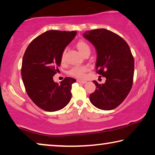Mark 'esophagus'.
Instances as JSON below:
<instances>
[{
    "instance_id": "1",
    "label": "esophagus",
    "mask_w": 155,
    "mask_h": 155,
    "mask_svg": "<svg viewBox=\"0 0 155 155\" xmlns=\"http://www.w3.org/2000/svg\"><path fill=\"white\" fill-rule=\"evenodd\" d=\"M78 82L81 83V84H86L87 83V81H84V80H78Z\"/></svg>"
}]
</instances>
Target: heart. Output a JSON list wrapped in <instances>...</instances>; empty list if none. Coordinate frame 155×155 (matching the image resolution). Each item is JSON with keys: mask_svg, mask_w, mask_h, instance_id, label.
Instances as JSON below:
<instances>
[{"mask_svg": "<svg viewBox=\"0 0 155 155\" xmlns=\"http://www.w3.org/2000/svg\"><path fill=\"white\" fill-rule=\"evenodd\" d=\"M76 46H77L78 51H79L80 52V53L82 54L83 55H84L85 53H88V52H90V51H91L90 46L84 41H78L77 43V44H76ZM64 59H65V51H64L62 54H61V61H64ZM88 71H89V67H88L87 66H75L68 71V74L71 76H73V77L75 78L82 79V78H84L85 77L86 73H87Z\"/></svg>", "mask_w": 155, "mask_h": 155, "instance_id": "obj_1", "label": "heart"}]
</instances>
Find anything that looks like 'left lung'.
Instances as JSON below:
<instances>
[{
  "instance_id": "obj_1",
  "label": "left lung",
  "mask_w": 155,
  "mask_h": 155,
  "mask_svg": "<svg viewBox=\"0 0 155 155\" xmlns=\"http://www.w3.org/2000/svg\"><path fill=\"white\" fill-rule=\"evenodd\" d=\"M96 48L97 73L106 78L90 94L91 104L102 110H111L122 102L132 89L134 60L130 48L123 38L107 29L86 31L83 34Z\"/></svg>"
}]
</instances>
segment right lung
I'll use <instances>...</instances> for the list:
<instances>
[{
    "mask_svg": "<svg viewBox=\"0 0 155 155\" xmlns=\"http://www.w3.org/2000/svg\"><path fill=\"white\" fill-rule=\"evenodd\" d=\"M76 32L48 30L30 43L23 55L21 76L28 96L46 111H56L67 105L71 87L76 82L66 77L60 84L53 76L60 66L61 54L74 39Z\"/></svg>",
    "mask_w": 155,
    "mask_h": 155,
    "instance_id": "1",
    "label": "right lung"
}]
</instances>
